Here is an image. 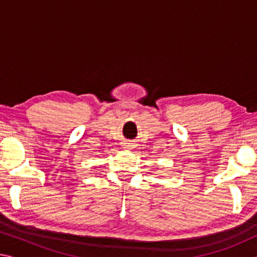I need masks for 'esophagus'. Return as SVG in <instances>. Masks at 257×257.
Instances as JSON below:
<instances>
[{"mask_svg":"<svg viewBox=\"0 0 257 257\" xmlns=\"http://www.w3.org/2000/svg\"><path fill=\"white\" fill-rule=\"evenodd\" d=\"M129 147H130V145H125L124 149H129Z\"/></svg>","mask_w":257,"mask_h":257,"instance_id":"1","label":"esophagus"}]
</instances>
